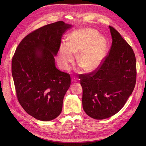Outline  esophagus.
Returning a JSON list of instances; mask_svg holds the SVG:
<instances>
[{"instance_id":"obj_1","label":"esophagus","mask_w":146,"mask_h":146,"mask_svg":"<svg viewBox=\"0 0 146 146\" xmlns=\"http://www.w3.org/2000/svg\"><path fill=\"white\" fill-rule=\"evenodd\" d=\"M76 82V79H73H73H72V83H74V82Z\"/></svg>"}]
</instances>
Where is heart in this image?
Segmentation results:
<instances>
[{
  "mask_svg": "<svg viewBox=\"0 0 146 146\" xmlns=\"http://www.w3.org/2000/svg\"><path fill=\"white\" fill-rule=\"evenodd\" d=\"M105 38L99 35L96 30L89 28H80L73 31L68 38V42L60 45L58 62L63 69H68L73 62L76 53L79 52L78 63L84 70L94 71L101 65L106 51Z\"/></svg>",
  "mask_w": 146,
  "mask_h": 146,
  "instance_id": "1",
  "label": "heart"
}]
</instances>
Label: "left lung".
<instances>
[{"instance_id":"8db88e82","label":"left lung","mask_w":146,"mask_h":146,"mask_svg":"<svg viewBox=\"0 0 146 146\" xmlns=\"http://www.w3.org/2000/svg\"><path fill=\"white\" fill-rule=\"evenodd\" d=\"M109 27L112 42L108 54L96 70L79 76L83 110L96 119L109 118L118 112L136 83L134 51L115 29Z\"/></svg>"}]
</instances>
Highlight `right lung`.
Listing matches in <instances>:
<instances>
[{"label":"right lung","mask_w":146,"mask_h":146,"mask_svg":"<svg viewBox=\"0 0 146 146\" xmlns=\"http://www.w3.org/2000/svg\"><path fill=\"white\" fill-rule=\"evenodd\" d=\"M72 27L58 21L27 35L12 60V74L18 102L36 119H55L62 111L70 76L56 67L54 56L63 34Z\"/></svg>","instance_id":"obj_1"}]
</instances>
